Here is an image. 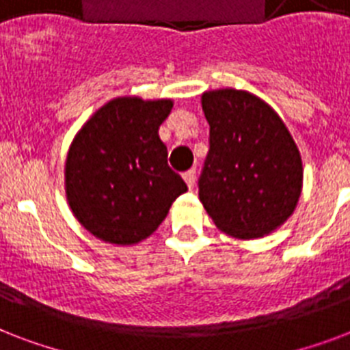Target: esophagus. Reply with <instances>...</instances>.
Listing matches in <instances>:
<instances>
[{
  "label": "esophagus",
  "instance_id": "34e87169",
  "mask_svg": "<svg viewBox=\"0 0 350 350\" xmlns=\"http://www.w3.org/2000/svg\"><path fill=\"white\" fill-rule=\"evenodd\" d=\"M183 180H185L187 187L192 189V187L196 185V170H187V172H183Z\"/></svg>",
  "mask_w": 350,
  "mask_h": 350
}]
</instances>
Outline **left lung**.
<instances>
[{
    "label": "left lung",
    "mask_w": 350,
    "mask_h": 350,
    "mask_svg": "<svg viewBox=\"0 0 350 350\" xmlns=\"http://www.w3.org/2000/svg\"><path fill=\"white\" fill-rule=\"evenodd\" d=\"M208 154L200 202L218 229L261 238L287 221L301 194L304 165L291 132L271 105L247 90L202 94Z\"/></svg>",
    "instance_id": "left-lung-1"
}]
</instances>
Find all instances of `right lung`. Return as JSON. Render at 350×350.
<instances>
[{
    "label": "right lung",
    "instance_id": "obj_1",
    "mask_svg": "<svg viewBox=\"0 0 350 350\" xmlns=\"http://www.w3.org/2000/svg\"><path fill=\"white\" fill-rule=\"evenodd\" d=\"M172 100L114 98L70 143L65 192L74 216L107 243L134 245L158 229L185 181L167 163L159 125Z\"/></svg>",
    "mask_w": 350,
    "mask_h": 350
}]
</instances>
